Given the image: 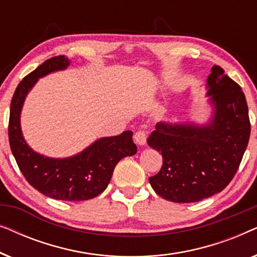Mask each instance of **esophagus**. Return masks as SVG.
Returning <instances> with one entry per match:
<instances>
[{
	"label": "esophagus",
	"instance_id": "34e87169",
	"mask_svg": "<svg viewBox=\"0 0 257 257\" xmlns=\"http://www.w3.org/2000/svg\"><path fill=\"white\" fill-rule=\"evenodd\" d=\"M133 138H135V142L138 144V145H140V146L145 145V144H146V138H147L146 132L145 131H142V130H140V131H137L135 133V136H133Z\"/></svg>",
	"mask_w": 257,
	"mask_h": 257
}]
</instances>
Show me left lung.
<instances>
[{"mask_svg": "<svg viewBox=\"0 0 257 257\" xmlns=\"http://www.w3.org/2000/svg\"><path fill=\"white\" fill-rule=\"evenodd\" d=\"M214 117L208 125L158 122L147 144L163 156L150 184L165 200L198 202L220 193L236 174L250 136L248 105L236 82L214 65L207 78Z\"/></svg>", "mask_w": 257, "mask_h": 257, "instance_id": "obj_1", "label": "left lung"}]
</instances>
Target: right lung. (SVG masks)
Instances as JSON below:
<instances>
[{
	"label": "right lung",
	"instance_id": "right-lung-1",
	"mask_svg": "<svg viewBox=\"0 0 257 257\" xmlns=\"http://www.w3.org/2000/svg\"><path fill=\"white\" fill-rule=\"evenodd\" d=\"M69 59L56 56L21 80L10 104L9 144L26 180L49 198L63 201H84L96 198L106 189L119 160L137 153L132 131L100 138L83 152L65 159H54L34 152L22 136L20 115L24 99L38 78L64 70Z\"/></svg>",
	"mask_w": 257,
	"mask_h": 257
}]
</instances>
